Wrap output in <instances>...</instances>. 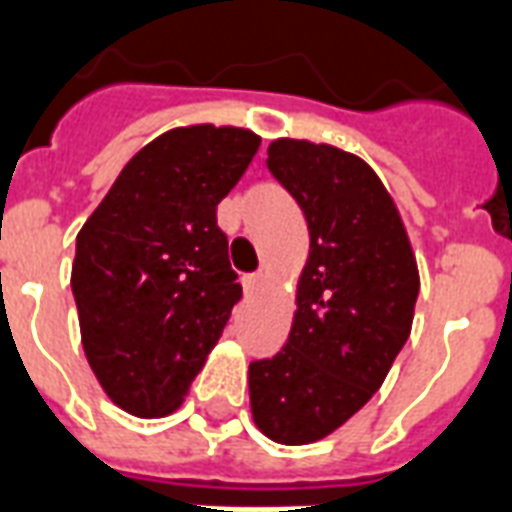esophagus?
Masks as SVG:
<instances>
[{
  "mask_svg": "<svg viewBox=\"0 0 512 512\" xmlns=\"http://www.w3.org/2000/svg\"><path fill=\"white\" fill-rule=\"evenodd\" d=\"M266 279H268L266 271H255V274H246L244 276V290H246V293H257L260 287L266 285Z\"/></svg>",
  "mask_w": 512,
  "mask_h": 512,
  "instance_id": "34e87169",
  "label": "esophagus"
}]
</instances>
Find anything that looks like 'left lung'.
<instances>
[{
    "label": "left lung",
    "instance_id": "obj_1",
    "mask_svg": "<svg viewBox=\"0 0 512 512\" xmlns=\"http://www.w3.org/2000/svg\"><path fill=\"white\" fill-rule=\"evenodd\" d=\"M266 162L304 211L309 257L287 344L249 366V404L268 439L309 445L380 391L410 339L420 276L399 208L361 157L276 138Z\"/></svg>",
    "mask_w": 512,
    "mask_h": 512
}]
</instances>
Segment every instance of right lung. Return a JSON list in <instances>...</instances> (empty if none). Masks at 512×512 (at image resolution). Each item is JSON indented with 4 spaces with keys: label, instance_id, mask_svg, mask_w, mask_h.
Segmentation results:
<instances>
[{
    "label": "right lung",
    "instance_id": "1",
    "mask_svg": "<svg viewBox=\"0 0 512 512\" xmlns=\"http://www.w3.org/2000/svg\"><path fill=\"white\" fill-rule=\"evenodd\" d=\"M257 149L244 127L162 132L83 222L70 276L83 352L130 415L179 410L241 298L217 206Z\"/></svg>",
    "mask_w": 512,
    "mask_h": 512
}]
</instances>
